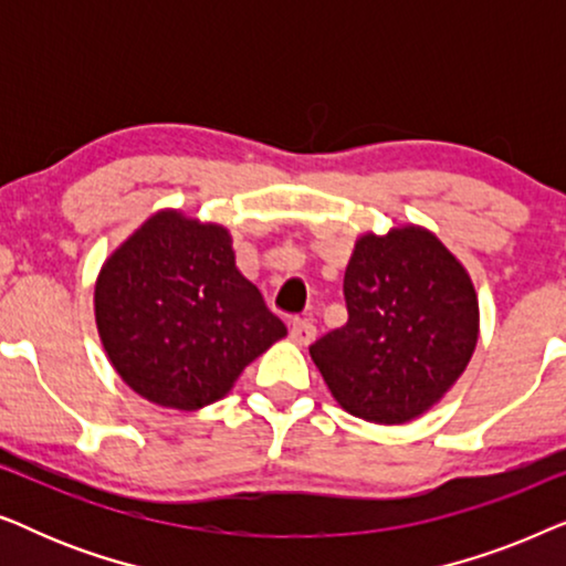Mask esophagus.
Wrapping results in <instances>:
<instances>
[{"mask_svg":"<svg viewBox=\"0 0 566 566\" xmlns=\"http://www.w3.org/2000/svg\"><path fill=\"white\" fill-rule=\"evenodd\" d=\"M314 337H316V327L312 322H306V319H293V324H291V339L296 345H312L314 343Z\"/></svg>","mask_w":566,"mask_h":566,"instance_id":"34e87169","label":"esophagus"}]
</instances>
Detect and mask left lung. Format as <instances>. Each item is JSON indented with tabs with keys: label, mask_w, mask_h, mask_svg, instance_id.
Listing matches in <instances>:
<instances>
[{
	"label": "left lung",
	"mask_w": 566,
	"mask_h": 566,
	"mask_svg": "<svg viewBox=\"0 0 566 566\" xmlns=\"http://www.w3.org/2000/svg\"><path fill=\"white\" fill-rule=\"evenodd\" d=\"M345 301V327L308 353L337 405L360 420L412 422L453 389L474 355V281L420 223L355 239Z\"/></svg>",
	"instance_id": "8db88e82"
}]
</instances>
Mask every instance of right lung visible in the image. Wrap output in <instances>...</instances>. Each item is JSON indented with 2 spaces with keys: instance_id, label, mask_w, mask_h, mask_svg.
Here are the masks:
<instances>
[{
  "instance_id": "add662e5",
  "label": "right lung",
  "mask_w": 566,
  "mask_h": 566,
  "mask_svg": "<svg viewBox=\"0 0 566 566\" xmlns=\"http://www.w3.org/2000/svg\"><path fill=\"white\" fill-rule=\"evenodd\" d=\"M107 360L151 405L196 412L227 397L285 324L239 273L227 227L161 208L111 252L95 281Z\"/></svg>"
}]
</instances>
